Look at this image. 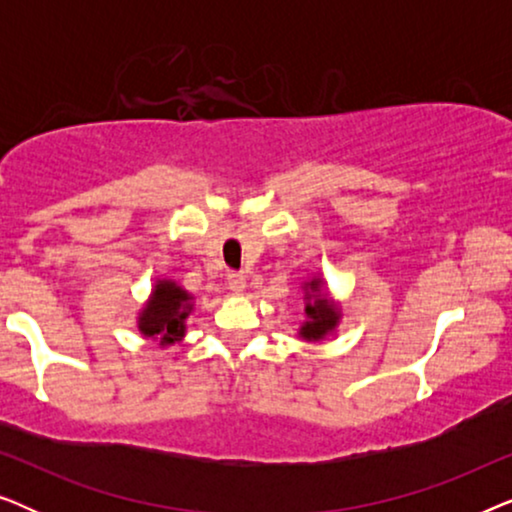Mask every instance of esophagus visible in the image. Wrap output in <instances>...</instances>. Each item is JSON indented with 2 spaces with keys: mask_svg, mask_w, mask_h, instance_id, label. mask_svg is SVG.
Segmentation results:
<instances>
[{
  "mask_svg": "<svg viewBox=\"0 0 512 512\" xmlns=\"http://www.w3.org/2000/svg\"><path fill=\"white\" fill-rule=\"evenodd\" d=\"M247 286V275L244 272H228V289L235 293H242Z\"/></svg>",
  "mask_w": 512,
  "mask_h": 512,
  "instance_id": "34e87169",
  "label": "esophagus"
}]
</instances>
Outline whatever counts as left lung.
Instances as JSON below:
<instances>
[{
	"instance_id": "8db88e82",
	"label": "left lung",
	"mask_w": 512,
	"mask_h": 512,
	"mask_svg": "<svg viewBox=\"0 0 512 512\" xmlns=\"http://www.w3.org/2000/svg\"><path fill=\"white\" fill-rule=\"evenodd\" d=\"M319 286V279L307 284L310 293H307L305 314L310 321H305L303 328H300V335H303L305 340H321L328 331H333L335 324H338V310H335L333 305H328V300L319 293ZM314 292L318 293L317 297L313 296Z\"/></svg>"
}]
</instances>
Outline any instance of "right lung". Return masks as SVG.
Instances as JSON below:
<instances>
[{"label": "right lung", "instance_id": "right-lung-1", "mask_svg": "<svg viewBox=\"0 0 512 512\" xmlns=\"http://www.w3.org/2000/svg\"><path fill=\"white\" fill-rule=\"evenodd\" d=\"M193 310V296L174 282H158L151 303L139 317V331L146 338H158L160 345H172L184 338L186 317Z\"/></svg>", "mask_w": 512, "mask_h": 512}]
</instances>
